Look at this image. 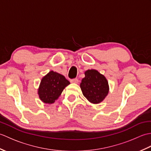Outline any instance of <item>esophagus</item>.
<instances>
[{"label": "esophagus", "instance_id": "obj_1", "mask_svg": "<svg viewBox=\"0 0 151 151\" xmlns=\"http://www.w3.org/2000/svg\"><path fill=\"white\" fill-rule=\"evenodd\" d=\"M70 82L71 83H75V84H77V83H78V80L77 78H73L70 80Z\"/></svg>", "mask_w": 151, "mask_h": 151}]
</instances>
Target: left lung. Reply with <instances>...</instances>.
Instances as JSON below:
<instances>
[{
	"instance_id": "left-lung-1",
	"label": "left lung",
	"mask_w": 151,
	"mask_h": 151,
	"mask_svg": "<svg viewBox=\"0 0 151 151\" xmlns=\"http://www.w3.org/2000/svg\"><path fill=\"white\" fill-rule=\"evenodd\" d=\"M81 88L84 97L93 104H98L103 101L109 91L106 78L94 69L85 72V77L82 80Z\"/></svg>"
}]
</instances>
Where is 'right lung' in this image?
I'll return each instance as SVG.
<instances>
[{
  "label": "right lung",
  "instance_id": "1",
  "mask_svg": "<svg viewBox=\"0 0 151 151\" xmlns=\"http://www.w3.org/2000/svg\"><path fill=\"white\" fill-rule=\"evenodd\" d=\"M69 84L65 76L51 70L41 80L38 89L40 98L46 104L54 103Z\"/></svg>",
  "mask_w": 151,
  "mask_h": 151
}]
</instances>
